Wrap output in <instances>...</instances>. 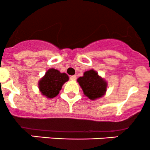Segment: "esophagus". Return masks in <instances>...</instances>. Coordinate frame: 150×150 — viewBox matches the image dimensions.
<instances>
[{"instance_id":"34e87169","label":"esophagus","mask_w":150,"mask_h":150,"mask_svg":"<svg viewBox=\"0 0 150 150\" xmlns=\"http://www.w3.org/2000/svg\"><path fill=\"white\" fill-rule=\"evenodd\" d=\"M70 79L72 80V81H75V80L76 79V76L75 75L71 76H70Z\"/></svg>"}]
</instances>
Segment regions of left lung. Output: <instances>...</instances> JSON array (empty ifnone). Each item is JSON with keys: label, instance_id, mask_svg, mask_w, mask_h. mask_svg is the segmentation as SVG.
Instances as JSON below:
<instances>
[{"label": "left lung", "instance_id": "obj_1", "mask_svg": "<svg viewBox=\"0 0 150 150\" xmlns=\"http://www.w3.org/2000/svg\"><path fill=\"white\" fill-rule=\"evenodd\" d=\"M84 94L91 100H96L104 96L107 88V82L93 69L84 73L83 76L77 79Z\"/></svg>", "mask_w": 150, "mask_h": 150}]
</instances>
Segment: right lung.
Listing matches in <instances>:
<instances>
[{
    "label": "right lung",
    "instance_id": "add662e5",
    "mask_svg": "<svg viewBox=\"0 0 150 150\" xmlns=\"http://www.w3.org/2000/svg\"><path fill=\"white\" fill-rule=\"evenodd\" d=\"M69 79L66 73H60L57 69H50L38 81V88L41 94L48 98H52L58 95L62 86Z\"/></svg>",
    "mask_w": 150,
    "mask_h": 150
}]
</instances>
